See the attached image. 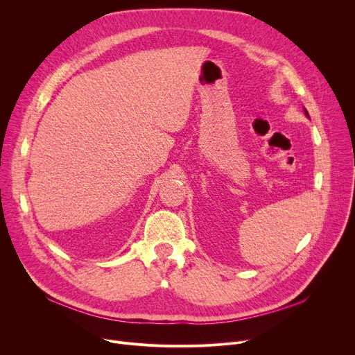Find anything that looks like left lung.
<instances>
[{"mask_svg":"<svg viewBox=\"0 0 355 355\" xmlns=\"http://www.w3.org/2000/svg\"><path fill=\"white\" fill-rule=\"evenodd\" d=\"M304 112H305V115H306V116L309 118V114H308V110H306V109H304Z\"/></svg>","mask_w":355,"mask_h":355,"instance_id":"obj_1","label":"left lung"}]
</instances>
